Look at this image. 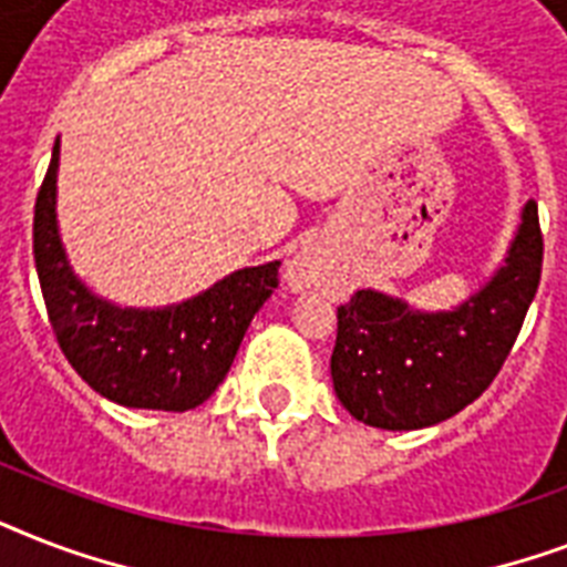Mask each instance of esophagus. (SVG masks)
Here are the masks:
<instances>
[{
  "mask_svg": "<svg viewBox=\"0 0 567 567\" xmlns=\"http://www.w3.org/2000/svg\"><path fill=\"white\" fill-rule=\"evenodd\" d=\"M332 279V258L320 244H309L297 252L291 265H288V285L293 291H309L320 288Z\"/></svg>",
  "mask_w": 567,
  "mask_h": 567,
  "instance_id": "obj_1",
  "label": "esophagus"
}]
</instances>
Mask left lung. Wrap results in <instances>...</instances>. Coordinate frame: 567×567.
Segmentation results:
<instances>
[{
  "instance_id": "1",
  "label": "left lung",
  "mask_w": 567,
  "mask_h": 567,
  "mask_svg": "<svg viewBox=\"0 0 567 567\" xmlns=\"http://www.w3.org/2000/svg\"><path fill=\"white\" fill-rule=\"evenodd\" d=\"M545 238L529 199L520 229L483 291L444 315H421L377 291L338 306L332 385L355 421L421 430L453 417L492 385L542 279Z\"/></svg>"
}]
</instances>
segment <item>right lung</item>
I'll list each match as a JSON object with an SVG mask.
<instances>
[{"label":"right lung","mask_w":567,"mask_h":567,"mask_svg":"<svg viewBox=\"0 0 567 567\" xmlns=\"http://www.w3.org/2000/svg\"><path fill=\"white\" fill-rule=\"evenodd\" d=\"M58 144L34 203V267L49 323L73 371L128 409L188 412L229 373L249 320L279 285V261L226 276L182 306L117 309L66 265L55 223Z\"/></svg>","instance_id":"1"}]
</instances>
